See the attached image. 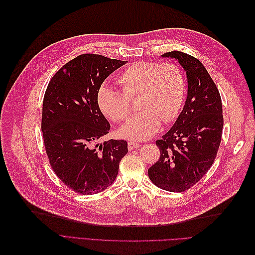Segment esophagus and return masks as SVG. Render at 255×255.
<instances>
[{"label":"esophagus","instance_id":"34e87169","mask_svg":"<svg viewBox=\"0 0 255 255\" xmlns=\"http://www.w3.org/2000/svg\"><path fill=\"white\" fill-rule=\"evenodd\" d=\"M138 146H140V143H138L136 141H128V150H134L135 148H138Z\"/></svg>","mask_w":255,"mask_h":255}]
</instances>
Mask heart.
<instances>
[{
	"label": "heart",
	"instance_id": "heart-1",
	"mask_svg": "<svg viewBox=\"0 0 255 255\" xmlns=\"http://www.w3.org/2000/svg\"><path fill=\"white\" fill-rule=\"evenodd\" d=\"M121 90L103 84L98 104L113 121L125 120L129 114V98L137 97V112L119 129V135L133 140L149 139L163 121L173 120L180 113L185 96V79L172 63L144 61L128 66L117 78Z\"/></svg>",
	"mask_w": 255,
	"mask_h": 255
}]
</instances>
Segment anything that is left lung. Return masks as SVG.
Returning <instances> with one entry per match:
<instances>
[{
	"label": "left lung",
	"mask_w": 255,
	"mask_h": 255,
	"mask_svg": "<svg viewBox=\"0 0 255 255\" xmlns=\"http://www.w3.org/2000/svg\"><path fill=\"white\" fill-rule=\"evenodd\" d=\"M161 57L179 61L186 71L188 88L173 127L156 140L160 156L148 175L157 187L181 192L201 180L214 163L222 135V104L216 84L201 61L179 51Z\"/></svg>",
	"instance_id": "8db88e82"
}]
</instances>
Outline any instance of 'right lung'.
Returning <instances> with one entry per match:
<instances>
[{
    "mask_svg": "<svg viewBox=\"0 0 255 255\" xmlns=\"http://www.w3.org/2000/svg\"><path fill=\"white\" fill-rule=\"evenodd\" d=\"M126 64L83 54L60 68L45 90L41 120L45 151L60 181L79 194H98L110 187L128 153L126 140L99 142L111 125L98 104L102 83Z\"/></svg>",
    "mask_w": 255,
    "mask_h": 255,
    "instance_id": "right-lung-1",
    "label": "right lung"
}]
</instances>
